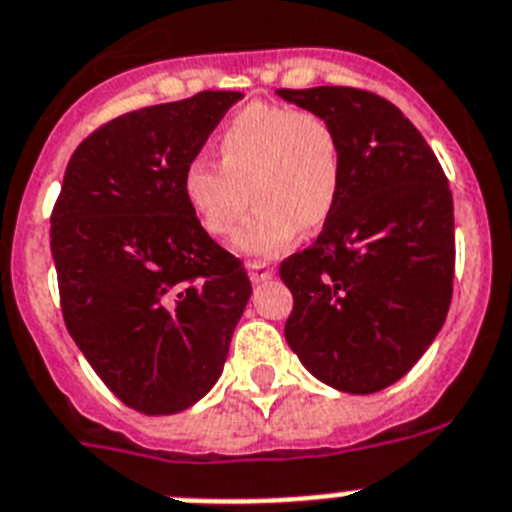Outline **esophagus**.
I'll use <instances>...</instances> for the list:
<instances>
[{"label": "esophagus", "instance_id": "1", "mask_svg": "<svg viewBox=\"0 0 512 512\" xmlns=\"http://www.w3.org/2000/svg\"><path fill=\"white\" fill-rule=\"evenodd\" d=\"M247 273H250L252 283H262V281H270V278H273L275 268L270 265V262L252 260V262H247Z\"/></svg>", "mask_w": 512, "mask_h": 512}]
</instances>
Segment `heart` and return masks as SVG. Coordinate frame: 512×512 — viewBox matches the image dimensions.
Segmentation results:
<instances>
[{
	"instance_id": "b5f03b06",
	"label": "heart",
	"mask_w": 512,
	"mask_h": 512,
	"mask_svg": "<svg viewBox=\"0 0 512 512\" xmlns=\"http://www.w3.org/2000/svg\"><path fill=\"white\" fill-rule=\"evenodd\" d=\"M219 164L193 157L182 167V195L211 237H226L244 208L257 203L239 229L244 255H278L304 229L330 219L342 188V139L314 110L252 102L216 136Z\"/></svg>"
}]
</instances>
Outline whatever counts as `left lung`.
<instances>
[{
  "instance_id": "left-lung-1",
  "label": "left lung",
  "mask_w": 512,
  "mask_h": 512,
  "mask_svg": "<svg viewBox=\"0 0 512 512\" xmlns=\"http://www.w3.org/2000/svg\"><path fill=\"white\" fill-rule=\"evenodd\" d=\"M327 115L342 188L317 242L281 262L286 340L319 381L373 394L410 371L446 322L453 198L441 162L397 105L355 87L278 90Z\"/></svg>"
}]
</instances>
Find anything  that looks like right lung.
Wrapping results in <instances>:
<instances>
[{"mask_svg": "<svg viewBox=\"0 0 512 512\" xmlns=\"http://www.w3.org/2000/svg\"><path fill=\"white\" fill-rule=\"evenodd\" d=\"M242 92H198L102 123L51 213L61 314L84 358L141 415H175L224 371L250 278L182 195V167Z\"/></svg>", "mask_w": 512, "mask_h": 512, "instance_id": "add662e5", "label": "right lung"}]
</instances>
